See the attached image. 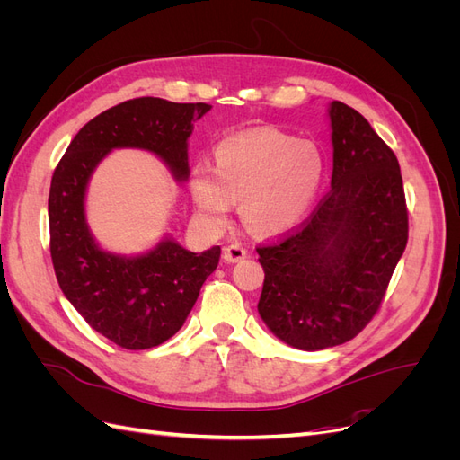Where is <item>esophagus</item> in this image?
<instances>
[{"mask_svg":"<svg viewBox=\"0 0 460 460\" xmlns=\"http://www.w3.org/2000/svg\"><path fill=\"white\" fill-rule=\"evenodd\" d=\"M245 255H247V249L240 243H232V245L225 247V259L228 262H238V261L245 259Z\"/></svg>","mask_w":460,"mask_h":460,"instance_id":"esophagus-1","label":"esophagus"}]
</instances>
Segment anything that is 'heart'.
<instances>
[{
    "label": "heart",
    "mask_w": 460,
    "mask_h": 460,
    "mask_svg": "<svg viewBox=\"0 0 460 460\" xmlns=\"http://www.w3.org/2000/svg\"><path fill=\"white\" fill-rule=\"evenodd\" d=\"M324 178V157L311 140L276 128L234 134L215 149V169H193L190 190L208 226L228 220L242 199L245 225L274 235L296 228L307 217Z\"/></svg>",
    "instance_id": "b5f03b06"
}]
</instances>
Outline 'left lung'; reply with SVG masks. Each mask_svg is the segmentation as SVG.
Listing matches in <instances>:
<instances>
[{"mask_svg": "<svg viewBox=\"0 0 460 460\" xmlns=\"http://www.w3.org/2000/svg\"><path fill=\"white\" fill-rule=\"evenodd\" d=\"M332 188L299 226L257 247L259 314L303 351L353 340L378 313L409 240L399 161L353 107L332 102Z\"/></svg>", "mask_w": 460, "mask_h": 460, "instance_id": "1", "label": "left lung"}]
</instances>
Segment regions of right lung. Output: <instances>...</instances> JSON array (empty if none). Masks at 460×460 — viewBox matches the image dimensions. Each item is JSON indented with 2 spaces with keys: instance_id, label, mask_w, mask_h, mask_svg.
Returning <instances> with one entry per match:
<instances>
[{
  "instance_id": "obj_1",
  "label": "right lung",
  "mask_w": 460,
  "mask_h": 460,
  "mask_svg": "<svg viewBox=\"0 0 460 460\" xmlns=\"http://www.w3.org/2000/svg\"><path fill=\"white\" fill-rule=\"evenodd\" d=\"M208 103L136 97L103 111L80 128L55 166L49 188V252L65 297L102 336L122 349H151L182 328L199 289L220 257L215 245L191 253L172 240L142 257L97 247L86 225L88 180L115 147L153 151L186 180L188 137Z\"/></svg>"
}]
</instances>
